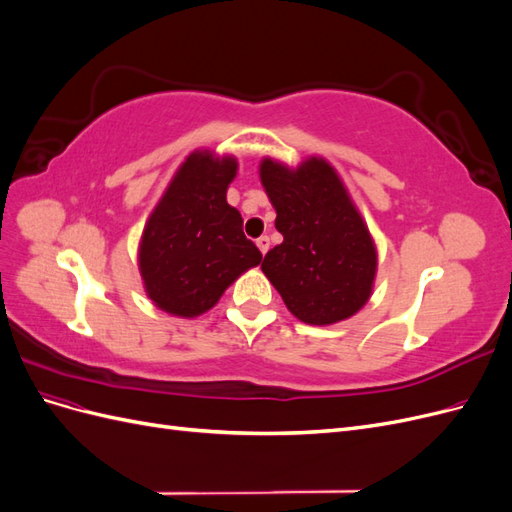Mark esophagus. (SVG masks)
Here are the masks:
<instances>
[{
	"mask_svg": "<svg viewBox=\"0 0 512 512\" xmlns=\"http://www.w3.org/2000/svg\"><path fill=\"white\" fill-rule=\"evenodd\" d=\"M256 245H258L260 254H267V252H269V237H258V239H256Z\"/></svg>",
	"mask_w": 512,
	"mask_h": 512,
	"instance_id": "esophagus-1",
	"label": "esophagus"
}]
</instances>
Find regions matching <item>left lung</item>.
Segmentation results:
<instances>
[{
  "mask_svg": "<svg viewBox=\"0 0 512 512\" xmlns=\"http://www.w3.org/2000/svg\"><path fill=\"white\" fill-rule=\"evenodd\" d=\"M260 183L284 237L267 252L262 273L288 312L314 327L354 316L374 292L378 250L342 177L320 156L297 168L262 158Z\"/></svg>",
  "mask_w": 512,
  "mask_h": 512,
  "instance_id": "8db88e82",
  "label": "left lung"
}]
</instances>
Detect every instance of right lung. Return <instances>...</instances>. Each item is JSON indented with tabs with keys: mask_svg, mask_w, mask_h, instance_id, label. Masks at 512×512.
I'll use <instances>...</instances> for the list:
<instances>
[{
	"mask_svg": "<svg viewBox=\"0 0 512 512\" xmlns=\"http://www.w3.org/2000/svg\"><path fill=\"white\" fill-rule=\"evenodd\" d=\"M235 156L196 149L181 162L138 243V271L147 297L162 312L196 318L262 254L243 235L241 213L226 192L237 177Z\"/></svg>",
	"mask_w": 512,
	"mask_h": 512,
	"instance_id": "obj_1",
	"label": "right lung"
}]
</instances>
